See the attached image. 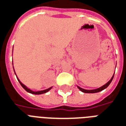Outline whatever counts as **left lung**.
Masks as SVG:
<instances>
[{
	"mask_svg": "<svg viewBox=\"0 0 126 126\" xmlns=\"http://www.w3.org/2000/svg\"><path fill=\"white\" fill-rule=\"evenodd\" d=\"M114 74H115V73H114ZM114 74L113 76H112V78H111V79L109 81L107 84H105V85H103V86H101V87L98 88H96V89H94V90H85V89H83V88H82L79 87V86H78V88H79V90H81L82 92H83V93H98V92H100V91H102L103 90H104V89H105L106 88H107L109 86V85L111 84V82H112V80H113V77H114Z\"/></svg>",
	"mask_w": 126,
	"mask_h": 126,
	"instance_id": "left-lung-1",
	"label": "left lung"
}]
</instances>
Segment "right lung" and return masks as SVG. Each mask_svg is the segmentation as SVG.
<instances>
[{
  "label": "right lung",
  "instance_id": "right-lung-1",
  "mask_svg": "<svg viewBox=\"0 0 126 126\" xmlns=\"http://www.w3.org/2000/svg\"><path fill=\"white\" fill-rule=\"evenodd\" d=\"M17 78L19 82L20 83L21 86H22V87H23V88H24V89H25L26 91H27V92L31 93V94H44V93H47V92H48V91H49V90H50L51 88H52V87H50V88H48V89H46V90H41V91H38V92H34V91H32V90H31L30 89H29L28 88H27L26 86H25V85L23 84H22V83H21L20 81H19V79H18V78Z\"/></svg>",
  "mask_w": 126,
  "mask_h": 126
}]
</instances>
